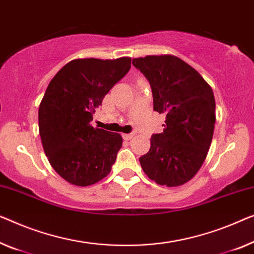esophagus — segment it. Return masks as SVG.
<instances>
[{"label": "esophagus", "mask_w": 254, "mask_h": 254, "mask_svg": "<svg viewBox=\"0 0 254 254\" xmlns=\"http://www.w3.org/2000/svg\"><path fill=\"white\" fill-rule=\"evenodd\" d=\"M124 140H131L132 138L134 137V133H127V134H123L122 135Z\"/></svg>", "instance_id": "34e87169"}]
</instances>
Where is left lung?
<instances>
[{
    "mask_svg": "<svg viewBox=\"0 0 254 254\" xmlns=\"http://www.w3.org/2000/svg\"><path fill=\"white\" fill-rule=\"evenodd\" d=\"M132 64L148 79L154 111L166 115L163 132L151 135L140 164L156 184L180 186L197 173L209 151L215 123L213 91L178 57L147 56Z\"/></svg>",
    "mask_w": 254,
    "mask_h": 254,
    "instance_id": "1",
    "label": "left lung"
}]
</instances>
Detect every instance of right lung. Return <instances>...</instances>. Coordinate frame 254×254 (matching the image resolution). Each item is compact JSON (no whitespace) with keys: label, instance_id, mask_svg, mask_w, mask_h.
Masks as SVG:
<instances>
[{"label":"right lung","instance_id":"add662e5","mask_svg":"<svg viewBox=\"0 0 254 254\" xmlns=\"http://www.w3.org/2000/svg\"><path fill=\"white\" fill-rule=\"evenodd\" d=\"M131 67V58L75 59L49 83L39 108L44 153L55 171L75 186H90L111 172L122 147L119 133L90 126L108 91Z\"/></svg>","mask_w":254,"mask_h":254}]
</instances>
